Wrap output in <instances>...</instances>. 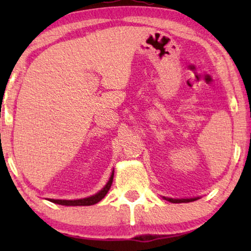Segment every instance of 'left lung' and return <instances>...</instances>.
Masks as SVG:
<instances>
[{
	"mask_svg": "<svg viewBox=\"0 0 251 251\" xmlns=\"http://www.w3.org/2000/svg\"><path fill=\"white\" fill-rule=\"evenodd\" d=\"M166 200L173 202V203H181V202H192V201H195L197 200V198L194 199H167L164 198Z\"/></svg>",
	"mask_w": 251,
	"mask_h": 251,
	"instance_id": "obj_1",
	"label": "left lung"
}]
</instances>
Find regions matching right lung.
I'll use <instances>...</instances> for the list:
<instances>
[{
	"instance_id": "add662e5",
	"label": "right lung",
	"mask_w": 251,
	"mask_h": 251,
	"mask_svg": "<svg viewBox=\"0 0 251 251\" xmlns=\"http://www.w3.org/2000/svg\"><path fill=\"white\" fill-rule=\"evenodd\" d=\"M113 177H114V173H112V176H111V178H109L108 183L105 185V187L102 188L100 192H98L97 194L92 195V197L80 199V200H53V199H50V201L53 202V203L61 204V205H91V204H96V203H98V202L100 200H102V199L105 198V195L107 194V192L109 191V188H111V186H112Z\"/></svg>"
}]
</instances>
